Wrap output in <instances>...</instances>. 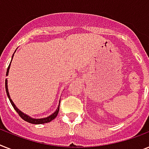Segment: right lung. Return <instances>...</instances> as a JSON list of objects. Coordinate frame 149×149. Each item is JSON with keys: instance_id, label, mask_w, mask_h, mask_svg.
Here are the masks:
<instances>
[{"instance_id": "add662e5", "label": "right lung", "mask_w": 149, "mask_h": 149, "mask_svg": "<svg viewBox=\"0 0 149 149\" xmlns=\"http://www.w3.org/2000/svg\"><path fill=\"white\" fill-rule=\"evenodd\" d=\"M10 64H9V65H8V70H7V73H6V75L8 76V71H9V68H10ZM5 89H6V92H7V95H8V98H9V100H10V104H11V105L13 106V107H14V109H15V111H16V112H17V113H18V115L21 117V118L23 119L24 120H25V121H27V122L29 123H31V124H35V125H40V124H45V123H48V122H50L51 120H52L53 119H55V118H56V116H57V114H58V110H59V107H58V108H57V110L56 111V112L54 113H52V115H50L49 117H48V118H41V119H34V118H31V117H29V116L26 115V114H24V113H22V111H19L18 109L16 107V106L15 105V104L13 103V101L11 100V99H10V95H9V93H8V80H7V79H5Z\"/></svg>"}]
</instances>
